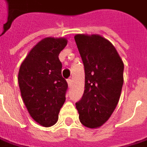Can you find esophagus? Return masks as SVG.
Instances as JSON below:
<instances>
[{"label": "esophagus", "instance_id": "obj_1", "mask_svg": "<svg viewBox=\"0 0 147 147\" xmlns=\"http://www.w3.org/2000/svg\"><path fill=\"white\" fill-rule=\"evenodd\" d=\"M67 83H68L69 87H71L72 86V80H71V79H68V80H67Z\"/></svg>", "mask_w": 147, "mask_h": 147}]
</instances>
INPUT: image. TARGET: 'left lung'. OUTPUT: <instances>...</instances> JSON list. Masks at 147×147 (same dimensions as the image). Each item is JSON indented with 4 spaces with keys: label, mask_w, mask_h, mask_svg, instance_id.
<instances>
[{
    "label": "left lung",
    "mask_w": 147,
    "mask_h": 147,
    "mask_svg": "<svg viewBox=\"0 0 147 147\" xmlns=\"http://www.w3.org/2000/svg\"><path fill=\"white\" fill-rule=\"evenodd\" d=\"M85 70V90L76 102L81 123L98 128L111 116L124 83V63L113 45L100 35L76 34Z\"/></svg>",
    "instance_id": "8db88e82"
}]
</instances>
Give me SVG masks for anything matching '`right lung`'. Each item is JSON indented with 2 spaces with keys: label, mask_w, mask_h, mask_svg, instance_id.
Masks as SVG:
<instances>
[{
  "label": "right lung",
  "mask_w": 147,
  "mask_h": 147,
  "mask_svg": "<svg viewBox=\"0 0 147 147\" xmlns=\"http://www.w3.org/2000/svg\"><path fill=\"white\" fill-rule=\"evenodd\" d=\"M64 38H45L30 50L18 72L22 98L31 117L40 125H54L65 101L68 84L62 77L60 51Z\"/></svg>",
  "instance_id": "add662e5"
}]
</instances>
